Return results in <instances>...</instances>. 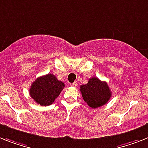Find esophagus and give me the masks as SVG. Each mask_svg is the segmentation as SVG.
Returning a JSON list of instances; mask_svg holds the SVG:
<instances>
[{
    "label": "esophagus",
    "mask_w": 148,
    "mask_h": 148,
    "mask_svg": "<svg viewBox=\"0 0 148 148\" xmlns=\"http://www.w3.org/2000/svg\"><path fill=\"white\" fill-rule=\"evenodd\" d=\"M70 86H72V87H77V83H76V82H74V83H71Z\"/></svg>",
    "instance_id": "34e87169"
}]
</instances>
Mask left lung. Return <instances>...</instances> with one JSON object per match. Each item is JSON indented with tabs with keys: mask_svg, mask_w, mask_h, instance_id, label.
<instances>
[{
	"mask_svg": "<svg viewBox=\"0 0 148 148\" xmlns=\"http://www.w3.org/2000/svg\"><path fill=\"white\" fill-rule=\"evenodd\" d=\"M79 90L85 102L93 109L106 104L112 96L106 82L101 81L97 77L90 78L87 84L80 86Z\"/></svg>",
	"mask_w": 148,
	"mask_h": 148,
	"instance_id": "obj_1",
	"label": "left lung"
}]
</instances>
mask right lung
Wrapping results in <instances>:
<instances>
[{"instance_id": "1", "label": "right lung", "mask_w": 148, "mask_h": 148, "mask_svg": "<svg viewBox=\"0 0 148 148\" xmlns=\"http://www.w3.org/2000/svg\"><path fill=\"white\" fill-rule=\"evenodd\" d=\"M65 87L63 82L56 79L53 74H47L37 78L29 88V95L41 106H49Z\"/></svg>"}]
</instances>
